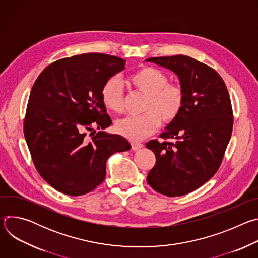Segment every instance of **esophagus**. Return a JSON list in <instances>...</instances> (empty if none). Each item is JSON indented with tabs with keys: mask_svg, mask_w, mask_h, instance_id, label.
<instances>
[{
	"mask_svg": "<svg viewBox=\"0 0 258 258\" xmlns=\"http://www.w3.org/2000/svg\"><path fill=\"white\" fill-rule=\"evenodd\" d=\"M143 147V144L142 143H138V142H133L132 143V149L134 150V151H138V150H140L141 148Z\"/></svg>",
	"mask_w": 258,
	"mask_h": 258,
	"instance_id": "esophagus-1",
	"label": "esophagus"
}]
</instances>
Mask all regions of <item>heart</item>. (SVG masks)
I'll use <instances>...</instances> for the list:
<instances>
[{"label": "heart", "instance_id": "1", "mask_svg": "<svg viewBox=\"0 0 258 258\" xmlns=\"http://www.w3.org/2000/svg\"><path fill=\"white\" fill-rule=\"evenodd\" d=\"M131 85L147 95L141 115H132L116 122L115 128L121 136L139 141L154 134L161 123L173 121L180 113L185 102L183 90L177 84H167L163 71L151 66H144L135 71L128 79ZM101 98L104 106L114 113L124 109V92L117 78L109 79L102 87Z\"/></svg>", "mask_w": 258, "mask_h": 258}]
</instances>
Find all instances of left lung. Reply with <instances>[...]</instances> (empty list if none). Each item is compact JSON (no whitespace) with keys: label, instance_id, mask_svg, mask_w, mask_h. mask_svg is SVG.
<instances>
[{"label":"left lung","instance_id":"left-lung-1","mask_svg":"<svg viewBox=\"0 0 258 258\" xmlns=\"http://www.w3.org/2000/svg\"><path fill=\"white\" fill-rule=\"evenodd\" d=\"M177 76L185 102L160 138L146 144L156 157L147 181L158 193L176 197L205 183L217 171L233 131V110L225 82L211 67L175 55L146 59Z\"/></svg>","mask_w":258,"mask_h":258}]
</instances>
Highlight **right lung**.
<instances>
[{
    "mask_svg": "<svg viewBox=\"0 0 258 258\" xmlns=\"http://www.w3.org/2000/svg\"><path fill=\"white\" fill-rule=\"evenodd\" d=\"M124 67L119 57L87 53L53 62L36 79L24 137L36 170L57 191L69 196L93 191L105 178L107 159L131 149L125 138L103 131L112 121L102 87Z\"/></svg>",
    "mask_w": 258,
    "mask_h": 258,
    "instance_id": "1",
    "label": "right lung"
}]
</instances>
